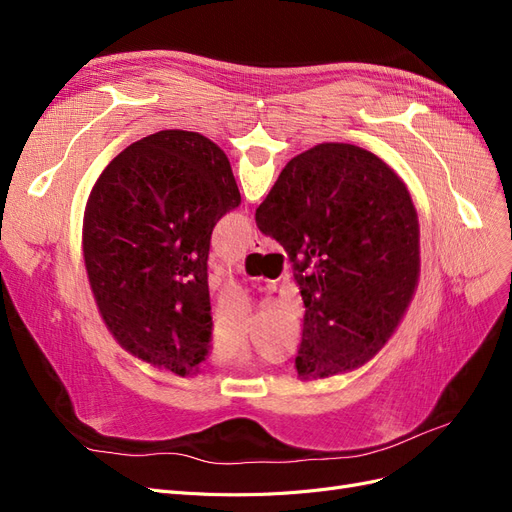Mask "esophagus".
Here are the masks:
<instances>
[{
    "label": "esophagus",
    "instance_id": "1",
    "mask_svg": "<svg viewBox=\"0 0 512 512\" xmlns=\"http://www.w3.org/2000/svg\"><path fill=\"white\" fill-rule=\"evenodd\" d=\"M247 250H250V252H262V250H265V245H262V241L258 239L256 232H254V237H252L250 245H247Z\"/></svg>",
    "mask_w": 512,
    "mask_h": 512
}]
</instances>
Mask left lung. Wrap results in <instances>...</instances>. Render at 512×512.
Returning a JSON list of instances; mask_svg holds the SVG:
<instances>
[{
	"mask_svg": "<svg viewBox=\"0 0 512 512\" xmlns=\"http://www.w3.org/2000/svg\"><path fill=\"white\" fill-rule=\"evenodd\" d=\"M226 153L198 132L145 136L89 194L83 256L106 329L138 359L190 376L207 359L213 226L239 207Z\"/></svg>",
	"mask_w": 512,
	"mask_h": 512,
	"instance_id": "8db88e82",
	"label": "left lung"
}]
</instances>
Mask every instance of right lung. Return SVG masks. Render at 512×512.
<instances>
[{"label": "right lung", "mask_w": 512, "mask_h": 512, "mask_svg": "<svg viewBox=\"0 0 512 512\" xmlns=\"http://www.w3.org/2000/svg\"><path fill=\"white\" fill-rule=\"evenodd\" d=\"M256 224L286 250L305 305L299 376L329 378L374 359L421 271L418 215L393 168L356 145H316L286 164Z\"/></svg>", "instance_id": "right-lung-1"}]
</instances>
